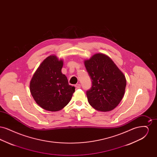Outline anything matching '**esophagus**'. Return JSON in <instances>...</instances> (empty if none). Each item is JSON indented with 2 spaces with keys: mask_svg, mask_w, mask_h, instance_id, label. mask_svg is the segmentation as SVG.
Listing matches in <instances>:
<instances>
[{
  "mask_svg": "<svg viewBox=\"0 0 157 157\" xmlns=\"http://www.w3.org/2000/svg\"><path fill=\"white\" fill-rule=\"evenodd\" d=\"M75 87L77 88V89H79L81 88V85L79 83L78 84H76L75 85Z\"/></svg>",
  "mask_w": 157,
  "mask_h": 157,
  "instance_id": "1",
  "label": "esophagus"
}]
</instances>
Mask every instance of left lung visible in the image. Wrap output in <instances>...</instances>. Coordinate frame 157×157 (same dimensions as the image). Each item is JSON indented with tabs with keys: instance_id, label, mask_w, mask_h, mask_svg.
<instances>
[{
	"instance_id": "8db88e82",
	"label": "left lung",
	"mask_w": 157,
	"mask_h": 157,
	"mask_svg": "<svg viewBox=\"0 0 157 157\" xmlns=\"http://www.w3.org/2000/svg\"><path fill=\"white\" fill-rule=\"evenodd\" d=\"M92 81L86 91L88 102L97 111H112L123 98L126 78L112 60L103 53H96L84 62Z\"/></svg>"
}]
</instances>
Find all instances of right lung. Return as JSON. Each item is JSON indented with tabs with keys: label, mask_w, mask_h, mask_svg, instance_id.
I'll list each match as a JSON object with an SVG mask.
<instances>
[{
	"label": "right lung",
	"mask_w": 157,
	"mask_h": 157,
	"mask_svg": "<svg viewBox=\"0 0 157 157\" xmlns=\"http://www.w3.org/2000/svg\"><path fill=\"white\" fill-rule=\"evenodd\" d=\"M63 60L55 55L47 57L39 65L30 82V91L36 102L49 111H58L71 101L75 88L62 74Z\"/></svg>",
	"instance_id": "obj_1"
}]
</instances>
